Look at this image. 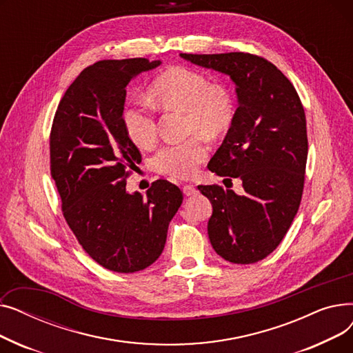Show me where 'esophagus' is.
Returning a JSON list of instances; mask_svg holds the SVG:
<instances>
[{
    "instance_id": "1",
    "label": "esophagus",
    "mask_w": 353,
    "mask_h": 353,
    "mask_svg": "<svg viewBox=\"0 0 353 353\" xmlns=\"http://www.w3.org/2000/svg\"><path fill=\"white\" fill-rule=\"evenodd\" d=\"M196 188L194 186H192V184H184L183 186V193L186 194V196H193V194H196Z\"/></svg>"
}]
</instances>
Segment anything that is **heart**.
I'll return each instance as SVG.
<instances>
[{
	"label": "heart",
	"mask_w": 353,
	"mask_h": 353,
	"mask_svg": "<svg viewBox=\"0 0 353 353\" xmlns=\"http://www.w3.org/2000/svg\"><path fill=\"white\" fill-rule=\"evenodd\" d=\"M153 97L165 107H177L188 113L189 132L206 136L225 133L234 119V100L223 84H212L199 71L174 67L164 71L152 84ZM127 137L139 147L152 145L157 136V125L152 107L147 103H133L121 113ZM208 147L199 136L184 141L164 144L153 157L159 173L186 179L206 159Z\"/></svg>",
	"instance_id": "b5f03b06"
}]
</instances>
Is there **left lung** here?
<instances>
[{
  "label": "left lung",
  "mask_w": 353,
  "mask_h": 353,
  "mask_svg": "<svg viewBox=\"0 0 353 353\" xmlns=\"http://www.w3.org/2000/svg\"><path fill=\"white\" fill-rule=\"evenodd\" d=\"M180 57L225 74L236 85L239 107L209 170L240 179L245 193L220 186L199 190L213 208L208 233L216 253L237 265L259 262L279 246L301 205L307 160L301 99L283 72L262 57L248 52Z\"/></svg>",
  "instance_id": "8db88e82"
}]
</instances>
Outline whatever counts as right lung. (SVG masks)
Listing matches in <instances>:
<instances>
[{"mask_svg": "<svg viewBox=\"0 0 353 353\" xmlns=\"http://www.w3.org/2000/svg\"><path fill=\"white\" fill-rule=\"evenodd\" d=\"M160 60H104L83 70L67 88L50 137L51 176L63 213L91 259L117 273H134L161 254L183 194L167 180L141 193L125 190L128 170L141 161L125 134V87Z\"/></svg>", "mask_w": 353, "mask_h": 353, "instance_id": "add662e5", "label": "right lung"}]
</instances>
